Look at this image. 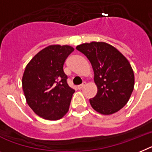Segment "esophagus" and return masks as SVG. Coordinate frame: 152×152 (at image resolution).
I'll return each instance as SVG.
<instances>
[{"mask_svg": "<svg viewBox=\"0 0 152 152\" xmlns=\"http://www.w3.org/2000/svg\"><path fill=\"white\" fill-rule=\"evenodd\" d=\"M85 86H86V83H83L81 84V85H79L78 89L79 90H81V89H83V88Z\"/></svg>", "mask_w": 152, "mask_h": 152, "instance_id": "1", "label": "esophagus"}]
</instances>
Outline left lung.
<instances>
[{
	"label": "left lung",
	"mask_w": 152,
	"mask_h": 152,
	"mask_svg": "<svg viewBox=\"0 0 152 152\" xmlns=\"http://www.w3.org/2000/svg\"><path fill=\"white\" fill-rule=\"evenodd\" d=\"M76 49L87 57L94 72L97 93L90 99L98 113L110 115L123 108L134 86V75L130 62L111 45L103 42L83 43Z\"/></svg>",
	"instance_id": "obj_1"
}]
</instances>
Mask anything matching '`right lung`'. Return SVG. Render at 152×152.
Listing matches in <instances>:
<instances>
[{"mask_svg": "<svg viewBox=\"0 0 152 152\" xmlns=\"http://www.w3.org/2000/svg\"><path fill=\"white\" fill-rule=\"evenodd\" d=\"M74 48L52 45L38 52L25 67L22 88L26 101L39 117L57 121L69 111L75 90L67 83L63 65Z\"/></svg>", "mask_w": 152, "mask_h": 152, "instance_id": "add662e5", "label": "right lung"}]
</instances>
